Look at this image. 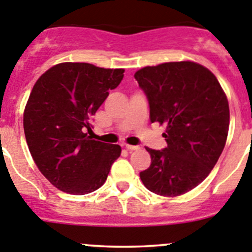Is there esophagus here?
<instances>
[{
  "label": "esophagus",
  "mask_w": 252,
  "mask_h": 252,
  "mask_svg": "<svg viewBox=\"0 0 252 252\" xmlns=\"http://www.w3.org/2000/svg\"><path fill=\"white\" fill-rule=\"evenodd\" d=\"M124 146H126V149H128L129 151H135V150H139V149H140L138 145H129V144H126Z\"/></svg>",
  "instance_id": "34e87169"
}]
</instances>
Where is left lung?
<instances>
[{"label": "left lung", "mask_w": 252, "mask_h": 252, "mask_svg": "<svg viewBox=\"0 0 252 252\" xmlns=\"http://www.w3.org/2000/svg\"><path fill=\"white\" fill-rule=\"evenodd\" d=\"M150 107L151 123L165 124L167 146L146 148L151 165L140 178L149 191L176 197L191 191L216 166L229 130V103L217 77L192 63L146 66L134 75Z\"/></svg>", "instance_id": "left-lung-1"}]
</instances>
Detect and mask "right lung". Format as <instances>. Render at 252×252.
<instances>
[{
  "label": "right lung",
  "mask_w": 252,
  "mask_h": 252,
  "mask_svg": "<svg viewBox=\"0 0 252 252\" xmlns=\"http://www.w3.org/2000/svg\"><path fill=\"white\" fill-rule=\"evenodd\" d=\"M123 72L87 63H63L34 85L23 116L26 140L39 171L60 191H96L121 156V146L94 140L86 131Z\"/></svg>",
  "instance_id": "1"
}]
</instances>
